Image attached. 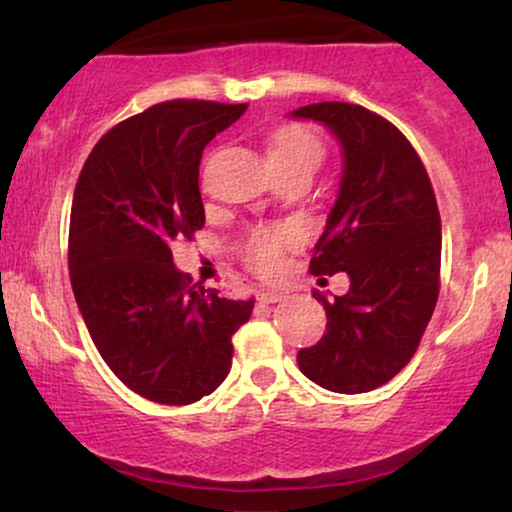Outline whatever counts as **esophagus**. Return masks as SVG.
<instances>
[{
	"mask_svg": "<svg viewBox=\"0 0 512 512\" xmlns=\"http://www.w3.org/2000/svg\"><path fill=\"white\" fill-rule=\"evenodd\" d=\"M283 297H285V292H278V290H262L260 295H257V299H260L262 304H276V302H281Z\"/></svg>",
	"mask_w": 512,
	"mask_h": 512,
	"instance_id": "obj_1",
	"label": "esophagus"
}]
</instances>
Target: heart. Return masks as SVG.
<instances>
[{"instance_id":"heart-1","label":"heart","mask_w":512,"mask_h":512,"mask_svg":"<svg viewBox=\"0 0 512 512\" xmlns=\"http://www.w3.org/2000/svg\"><path fill=\"white\" fill-rule=\"evenodd\" d=\"M325 159V145L311 128L283 126L271 135L269 163L274 168L316 170ZM297 229L292 227H260L243 245V262L257 276L271 278L283 269L285 252L297 243Z\"/></svg>"}]
</instances>
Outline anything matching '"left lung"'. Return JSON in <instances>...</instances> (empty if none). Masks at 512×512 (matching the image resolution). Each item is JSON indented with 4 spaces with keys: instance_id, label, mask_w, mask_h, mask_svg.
<instances>
[{
    "instance_id": "obj_1",
    "label": "left lung",
    "mask_w": 512,
    "mask_h": 512,
    "mask_svg": "<svg viewBox=\"0 0 512 512\" xmlns=\"http://www.w3.org/2000/svg\"><path fill=\"white\" fill-rule=\"evenodd\" d=\"M292 117L320 121L344 149L339 194L311 257V274L346 271L351 288L323 302L325 335L297 365L335 393H367L410 363L440 292V213L410 140L379 114L318 102Z\"/></svg>"
}]
</instances>
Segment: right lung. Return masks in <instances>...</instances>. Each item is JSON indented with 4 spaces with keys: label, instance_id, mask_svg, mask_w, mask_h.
I'll return each mask as SVG.
<instances>
[{
    "label": "right lung",
    "instance_id": "obj_1",
    "mask_svg": "<svg viewBox=\"0 0 512 512\" xmlns=\"http://www.w3.org/2000/svg\"><path fill=\"white\" fill-rule=\"evenodd\" d=\"M245 107L159 102L102 135L74 189L67 262L79 311L109 370L152 403L213 393L255 304L196 290L170 250L206 224L201 154Z\"/></svg>",
    "mask_w": 512,
    "mask_h": 512
}]
</instances>
